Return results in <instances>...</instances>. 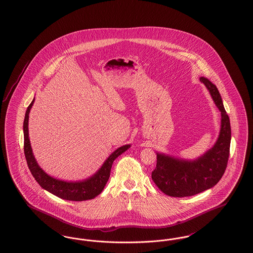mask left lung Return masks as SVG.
<instances>
[{
	"instance_id": "left-lung-1",
	"label": "left lung",
	"mask_w": 253,
	"mask_h": 253,
	"mask_svg": "<svg viewBox=\"0 0 253 253\" xmlns=\"http://www.w3.org/2000/svg\"><path fill=\"white\" fill-rule=\"evenodd\" d=\"M199 80L207 87L221 112L220 132L214 145L195 159L189 160L157 153V167L152 172V179L161 192L172 197L192 196L214 187L223 176L228 164L231 139L229 116L216 86L204 77Z\"/></svg>"
}]
</instances>
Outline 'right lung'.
I'll return each instance as SVG.
<instances>
[{
    "mask_svg": "<svg viewBox=\"0 0 253 253\" xmlns=\"http://www.w3.org/2000/svg\"><path fill=\"white\" fill-rule=\"evenodd\" d=\"M34 101L35 97L33 98L32 102L27 107V110L25 112L24 121V156L26 158L28 168L30 169L32 175L34 176L35 180L42 189L64 200L84 201L95 198L103 191L110 177L111 168L115 159L120 157L124 152H126L131 147V145H123L118 148L109 156L108 158L102 164V166L96 171V173L84 180H60L53 176H50L48 173H46L38 164L36 158L33 155L31 143L29 140L28 120L29 113L34 104Z\"/></svg>",
    "mask_w": 253,
    "mask_h": 253,
    "instance_id": "right-lung-1",
    "label": "right lung"
}]
</instances>
